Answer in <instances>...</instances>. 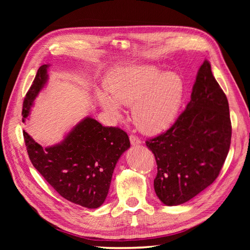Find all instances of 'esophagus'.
<instances>
[{"mask_svg": "<svg viewBox=\"0 0 250 250\" xmlns=\"http://www.w3.org/2000/svg\"><path fill=\"white\" fill-rule=\"evenodd\" d=\"M129 140H130L131 145H133V146H135V145H140V144L142 143V141H141L138 137H135V135H130V137H129Z\"/></svg>", "mask_w": 250, "mask_h": 250, "instance_id": "obj_1", "label": "esophagus"}]
</instances>
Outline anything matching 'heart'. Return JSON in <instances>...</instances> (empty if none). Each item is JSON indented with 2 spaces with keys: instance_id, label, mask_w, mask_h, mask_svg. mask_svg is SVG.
<instances>
[{
  "instance_id": "b5f03b06",
  "label": "heart",
  "mask_w": 250,
  "mask_h": 250,
  "mask_svg": "<svg viewBox=\"0 0 250 250\" xmlns=\"http://www.w3.org/2000/svg\"><path fill=\"white\" fill-rule=\"evenodd\" d=\"M108 94L97 93L100 106L117 119L120 105L133 107V122L145 134L162 133L174 124L183 105L185 81L179 74L151 64L121 66L106 80Z\"/></svg>"
}]
</instances>
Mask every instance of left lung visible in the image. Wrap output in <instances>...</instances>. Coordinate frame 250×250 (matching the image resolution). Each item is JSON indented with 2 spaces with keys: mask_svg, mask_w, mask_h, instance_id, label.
Masks as SVG:
<instances>
[{
  "mask_svg": "<svg viewBox=\"0 0 250 250\" xmlns=\"http://www.w3.org/2000/svg\"><path fill=\"white\" fill-rule=\"evenodd\" d=\"M230 140L228 98L206 59L186 110L169 130L146 142L156 160L154 191L158 199L175 207L206 190L219 175Z\"/></svg>",
  "mask_w": 250,
  "mask_h": 250,
  "instance_id": "obj_1",
  "label": "left lung"
}]
</instances>
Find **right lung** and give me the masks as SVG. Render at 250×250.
I'll list each match as a JSON object with an SVG mask.
<instances>
[{
	"mask_svg": "<svg viewBox=\"0 0 250 250\" xmlns=\"http://www.w3.org/2000/svg\"><path fill=\"white\" fill-rule=\"evenodd\" d=\"M50 64L42 65L22 105V122L29 119L34 100L47 85ZM34 168L59 195L86 208L101 207L107 197L113 170L130 148L129 138L118 127H104L92 117L83 118L63 140L42 147L24 131Z\"/></svg>",
	"mask_w": 250,
	"mask_h": 250,
	"instance_id": "1",
	"label": "right lung"
}]
</instances>
